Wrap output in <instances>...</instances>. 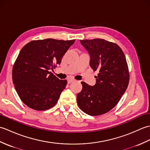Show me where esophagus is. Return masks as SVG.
Returning a JSON list of instances; mask_svg holds the SVG:
<instances>
[{"label":"esophagus","instance_id":"esophagus-1","mask_svg":"<svg viewBox=\"0 0 150 150\" xmlns=\"http://www.w3.org/2000/svg\"><path fill=\"white\" fill-rule=\"evenodd\" d=\"M75 79H68V84H70V83H71V82H75Z\"/></svg>","mask_w":150,"mask_h":150}]
</instances>
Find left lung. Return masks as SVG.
I'll use <instances>...</instances> for the list:
<instances>
[{
    "label": "left lung",
    "mask_w": 150,
    "mask_h": 150,
    "mask_svg": "<svg viewBox=\"0 0 150 150\" xmlns=\"http://www.w3.org/2000/svg\"><path fill=\"white\" fill-rule=\"evenodd\" d=\"M80 42L90 54V67L98 73L93 86L81 82L82 90L77 94V104L90 115H100L115 106L128 88L129 74L126 57L117 44L106 40Z\"/></svg>",
    "instance_id": "1"
}]
</instances>
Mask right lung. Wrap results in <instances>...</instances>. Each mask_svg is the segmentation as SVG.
<instances>
[{
  "label": "right lung",
  "instance_id": "add662e5",
  "mask_svg": "<svg viewBox=\"0 0 150 150\" xmlns=\"http://www.w3.org/2000/svg\"><path fill=\"white\" fill-rule=\"evenodd\" d=\"M75 41L32 40L22 47L13 67L12 79L19 97L27 106L43 111L56 104L67 81L60 80L50 70L60 64Z\"/></svg>",
  "mask_w": 150,
  "mask_h": 150
}]
</instances>
